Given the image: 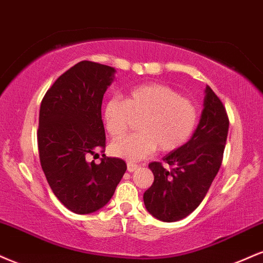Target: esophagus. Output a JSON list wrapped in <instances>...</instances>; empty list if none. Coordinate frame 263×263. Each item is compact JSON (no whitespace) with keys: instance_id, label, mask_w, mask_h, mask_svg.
<instances>
[{"instance_id":"esophagus-1","label":"esophagus","mask_w":263,"mask_h":263,"mask_svg":"<svg viewBox=\"0 0 263 263\" xmlns=\"http://www.w3.org/2000/svg\"><path fill=\"white\" fill-rule=\"evenodd\" d=\"M126 167H128L129 172H134L135 170L139 168V165H137V163H133V162H128L126 163Z\"/></svg>"}]
</instances>
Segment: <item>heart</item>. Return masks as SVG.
Listing matches in <instances>:
<instances>
[{"label": "heart", "instance_id": "1", "mask_svg": "<svg viewBox=\"0 0 263 263\" xmlns=\"http://www.w3.org/2000/svg\"><path fill=\"white\" fill-rule=\"evenodd\" d=\"M141 119L139 130L132 137L110 144V153L129 161L145 159L160 147L174 151L188 141L198 124V108L175 88L162 83H146L134 87L126 100L113 97L104 104L103 122L113 138L124 135L133 120Z\"/></svg>", "mask_w": 263, "mask_h": 263}]
</instances>
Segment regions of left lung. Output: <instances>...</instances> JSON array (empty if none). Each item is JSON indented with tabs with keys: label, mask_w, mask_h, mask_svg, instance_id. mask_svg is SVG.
<instances>
[{
	"label": "left lung",
	"mask_w": 263,
	"mask_h": 263,
	"mask_svg": "<svg viewBox=\"0 0 263 263\" xmlns=\"http://www.w3.org/2000/svg\"><path fill=\"white\" fill-rule=\"evenodd\" d=\"M199 124L192 138L181 147L151 162L154 183L144 193V204L153 217L178 221L202 203L223 161L229 132V118L220 98L206 86Z\"/></svg>",
	"instance_id": "left-lung-1"
}]
</instances>
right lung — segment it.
<instances>
[{"mask_svg": "<svg viewBox=\"0 0 263 263\" xmlns=\"http://www.w3.org/2000/svg\"><path fill=\"white\" fill-rule=\"evenodd\" d=\"M114 73V67L80 61L52 83L40 104V165L57 198L76 214L103 208L126 171L125 161L104 154L98 165L87 161L106 146L101 108Z\"/></svg>", "mask_w": 263, "mask_h": 263, "instance_id": "add662e5", "label": "right lung"}]
</instances>
